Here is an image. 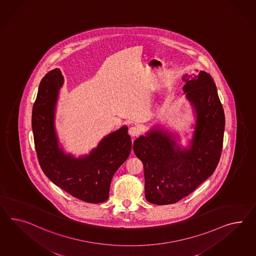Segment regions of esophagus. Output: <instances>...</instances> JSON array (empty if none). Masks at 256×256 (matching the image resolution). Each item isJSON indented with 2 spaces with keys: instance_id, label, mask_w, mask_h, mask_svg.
I'll use <instances>...</instances> for the list:
<instances>
[{
  "instance_id": "1",
  "label": "esophagus",
  "mask_w": 256,
  "mask_h": 256,
  "mask_svg": "<svg viewBox=\"0 0 256 256\" xmlns=\"http://www.w3.org/2000/svg\"><path fill=\"white\" fill-rule=\"evenodd\" d=\"M129 134L132 138H136L140 134V128L138 126H132L129 129Z\"/></svg>"
}]
</instances>
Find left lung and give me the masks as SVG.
<instances>
[{
    "label": "left lung",
    "instance_id": "obj_1",
    "mask_svg": "<svg viewBox=\"0 0 256 256\" xmlns=\"http://www.w3.org/2000/svg\"><path fill=\"white\" fill-rule=\"evenodd\" d=\"M183 74L184 94L190 102L192 132L184 146L181 136L156 124L134 142L144 169V196L157 205L176 204L212 174L223 146L224 113L209 73ZM188 136V134H186Z\"/></svg>",
    "mask_w": 256,
    "mask_h": 256
}]
</instances>
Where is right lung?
<instances>
[{
	"mask_svg": "<svg viewBox=\"0 0 256 256\" xmlns=\"http://www.w3.org/2000/svg\"><path fill=\"white\" fill-rule=\"evenodd\" d=\"M63 84L59 68L50 70L40 82L32 118L40 165L52 183L73 197L90 204L104 202L108 198L112 177L131 152L128 127L124 125L106 134L88 154L76 157L68 152L56 128Z\"/></svg>",
	"mask_w": 256,
	"mask_h": 256,
	"instance_id": "add662e5",
	"label": "right lung"
}]
</instances>
